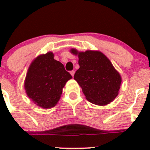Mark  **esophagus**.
Listing matches in <instances>:
<instances>
[{
    "instance_id": "obj_1",
    "label": "esophagus",
    "mask_w": 150,
    "mask_h": 150,
    "mask_svg": "<svg viewBox=\"0 0 150 150\" xmlns=\"http://www.w3.org/2000/svg\"><path fill=\"white\" fill-rule=\"evenodd\" d=\"M70 72L71 75H72V76L73 77V76H74V74H75V71H74V70H72V71H70V72Z\"/></svg>"
}]
</instances>
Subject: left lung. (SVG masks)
I'll use <instances>...</instances> for the list:
<instances>
[{"label":"left lung","mask_w":150,"mask_h":150,"mask_svg":"<svg viewBox=\"0 0 150 150\" xmlns=\"http://www.w3.org/2000/svg\"><path fill=\"white\" fill-rule=\"evenodd\" d=\"M70 51L78 55L80 68L74 79L81 87L86 99L101 106L112 102L118 95L122 79L109 59L97 51L78 52L72 48Z\"/></svg>","instance_id":"obj_1"}]
</instances>
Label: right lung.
<instances>
[{"mask_svg":"<svg viewBox=\"0 0 150 150\" xmlns=\"http://www.w3.org/2000/svg\"><path fill=\"white\" fill-rule=\"evenodd\" d=\"M72 77L52 52L38 56L30 66L25 81L27 95L35 104L44 109L54 107L62 88Z\"/></svg>","mask_w":150,"mask_h":150,"instance_id":"1","label":"right lung"}]
</instances>
